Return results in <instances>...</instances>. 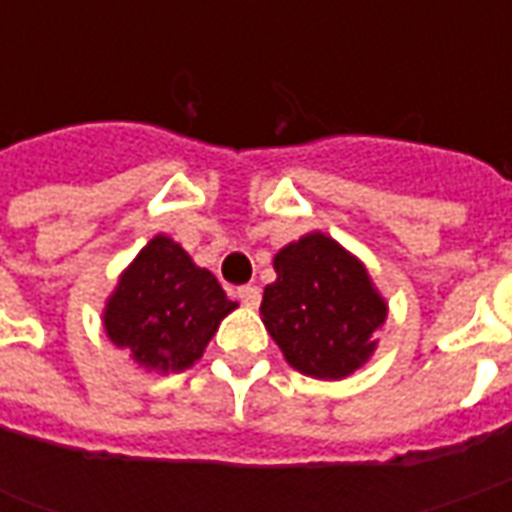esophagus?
Masks as SVG:
<instances>
[{"label":"esophagus","mask_w":512,"mask_h":512,"mask_svg":"<svg viewBox=\"0 0 512 512\" xmlns=\"http://www.w3.org/2000/svg\"><path fill=\"white\" fill-rule=\"evenodd\" d=\"M238 299L244 301L246 307H257L260 304V288L257 285H244V288H238Z\"/></svg>","instance_id":"34e87169"}]
</instances>
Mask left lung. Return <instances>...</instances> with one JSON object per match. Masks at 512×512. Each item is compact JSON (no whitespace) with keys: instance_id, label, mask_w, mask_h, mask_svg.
I'll use <instances>...</instances> for the list:
<instances>
[{"instance_id":"8db88e82","label":"left lung","mask_w":512,"mask_h":512,"mask_svg":"<svg viewBox=\"0 0 512 512\" xmlns=\"http://www.w3.org/2000/svg\"><path fill=\"white\" fill-rule=\"evenodd\" d=\"M274 271L260 318L293 370L340 381L370 362L389 304L354 252L315 230L282 246Z\"/></svg>"}]
</instances>
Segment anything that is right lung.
<instances>
[{
  "label": "right lung",
  "mask_w": 512,
  "mask_h": 512,
  "mask_svg": "<svg viewBox=\"0 0 512 512\" xmlns=\"http://www.w3.org/2000/svg\"><path fill=\"white\" fill-rule=\"evenodd\" d=\"M238 304L208 268L158 233L117 279L104 307L106 337L147 373H183Z\"/></svg>",
  "instance_id": "1"
}]
</instances>
